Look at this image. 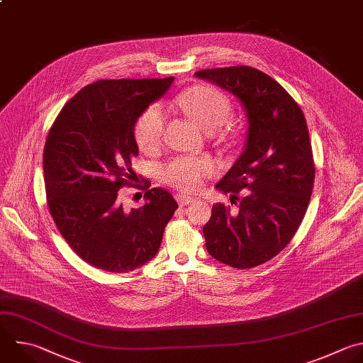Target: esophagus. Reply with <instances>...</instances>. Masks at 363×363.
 Instances as JSON below:
<instances>
[{"instance_id": "esophagus-1", "label": "esophagus", "mask_w": 363, "mask_h": 363, "mask_svg": "<svg viewBox=\"0 0 363 363\" xmlns=\"http://www.w3.org/2000/svg\"><path fill=\"white\" fill-rule=\"evenodd\" d=\"M175 198H177V201H178V203H179L181 206L189 205V203H192V202H195V201H196L195 198L188 196V195H185V194H178Z\"/></svg>"}]
</instances>
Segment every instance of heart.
<instances>
[{"instance_id":"b5f03b06","label":"heart","mask_w":363,"mask_h":363,"mask_svg":"<svg viewBox=\"0 0 363 363\" xmlns=\"http://www.w3.org/2000/svg\"><path fill=\"white\" fill-rule=\"evenodd\" d=\"M181 105L198 125L209 131L223 125L232 112L229 98L220 89L211 85H196L185 91L181 95ZM164 128L165 112L162 105L158 102L148 105L138 115L134 125L137 145L144 151L157 148L161 143ZM216 169L215 161L208 157H178L161 167V177L165 182L181 191L194 192Z\"/></svg>"}]
</instances>
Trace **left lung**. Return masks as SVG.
<instances>
[{
    "mask_svg": "<svg viewBox=\"0 0 363 363\" xmlns=\"http://www.w3.org/2000/svg\"><path fill=\"white\" fill-rule=\"evenodd\" d=\"M232 92L248 115L245 150L216 184L236 196L238 211L215 203L202 232L212 258L248 269L277 257L296 233L311 201L315 162L305 115L265 72L236 65L195 72ZM238 198V196H236Z\"/></svg>",
    "mask_w": 363,
    "mask_h": 363,
    "instance_id": "left-lung-1",
    "label": "left lung"
}]
</instances>
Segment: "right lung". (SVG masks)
Instances as JSON below:
<instances>
[{
  "label": "right lung",
  "instance_id": "add662e5",
  "mask_svg": "<svg viewBox=\"0 0 363 363\" xmlns=\"http://www.w3.org/2000/svg\"><path fill=\"white\" fill-rule=\"evenodd\" d=\"M174 77L99 79L61 109L44 147V182L51 216L71 250L106 272H130L151 261L178 208L164 188H150L143 208L125 211L118 191L131 186L138 155L134 125Z\"/></svg>",
  "mask_w": 363,
  "mask_h": 363
}]
</instances>
